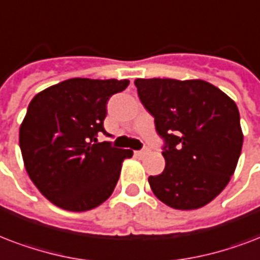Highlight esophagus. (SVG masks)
Instances as JSON below:
<instances>
[{"label":"esophagus","instance_id":"obj_1","mask_svg":"<svg viewBox=\"0 0 260 260\" xmlns=\"http://www.w3.org/2000/svg\"><path fill=\"white\" fill-rule=\"evenodd\" d=\"M148 154V148H144V150H139V151H135V155L136 156H144Z\"/></svg>","mask_w":260,"mask_h":260}]
</instances>
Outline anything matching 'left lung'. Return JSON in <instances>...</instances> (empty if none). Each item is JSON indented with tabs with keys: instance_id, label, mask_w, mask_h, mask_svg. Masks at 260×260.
Segmentation results:
<instances>
[{
	"instance_id": "8db88e82",
	"label": "left lung",
	"mask_w": 260,
	"mask_h": 260,
	"mask_svg": "<svg viewBox=\"0 0 260 260\" xmlns=\"http://www.w3.org/2000/svg\"><path fill=\"white\" fill-rule=\"evenodd\" d=\"M135 86L165 142V169L148 177L154 195L177 210L203 207L235 173L243 146L239 109L205 80L154 77Z\"/></svg>"
}]
</instances>
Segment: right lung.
Here are the masks:
<instances>
[{
    "label": "right lung",
    "instance_id": "obj_1",
    "mask_svg": "<svg viewBox=\"0 0 260 260\" xmlns=\"http://www.w3.org/2000/svg\"><path fill=\"white\" fill-rule=\"evenodd\" d=\"M129 80L75 77L41 91L29 102L19 142L27 173L53 205L87 211L114 191L121 164L132 150L96 143L108 101Z\"/></svg>",
    "mask_w": 260,
    "mask_h": 260
}]
</instances>
